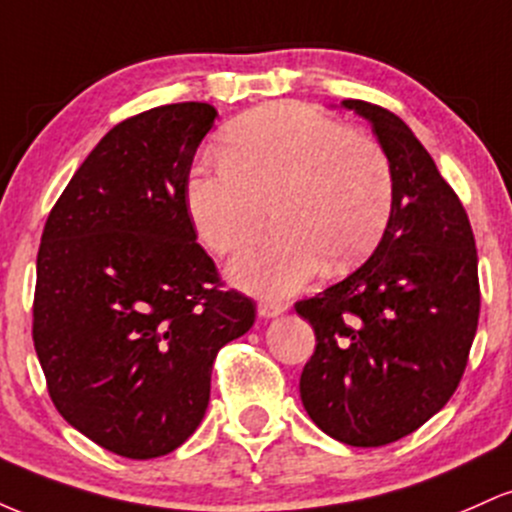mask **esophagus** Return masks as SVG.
Listing matches in <instances>:
<instances>
[{
    "label": "esophagus",
    "mask_w": 512,
    "mask_h": 512,
    "mask_svg": "<svg viewBox=\"0 0 512 512\" xmlns=\"http://www.w3.org/2000/svg\"><path fill=\"white\" fill-rule=\"evenodd\" d=\"M284 305L281 303H272V301H260V305H257V313H260V317H264V320H269V317H276L284 313Z\"/></svg>",
    "instance_id": "obj_1"
}]
</instances>
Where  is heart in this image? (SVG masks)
<instances>
[{
  "label": "heart",
  "mask_w": 512,
  "mask_h": 512,
  "mask_svg": "<svg viewBox=\"0 0 512 512\" xmlns=\"http://www.w3.org/2000/svg\"><path fill=\"white\" fill-rule=\"evenodd\" d=\"M221 161L187 180L197 236L216 255L257 240L272 207L274 233L231 264L245 291L286 298L320 272L356 267L383 238L395 170L378 139L301 103H269L226 127Z\"/></svg>",
  "instance_id": "b5f03b06"
}]
</instances>
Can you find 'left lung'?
<instances>
[{
	"mask_svg": "<svg viewBox=\"0 0 512 512\" xmlns=\"http://www.w3.org/2000/svg\"><path fill=\"white\" fill-rule=\"evenodd\" d=\"M395 170V207L356 272L296 313L315 330L301 399L317 428L354 448L395 443L448 404L479 322L477 248L467 211L414 132L363 101Z\"/></svg>",
	"mask_w": 512,
	"mask_h": 512,
	"instance_id": "8db88e82",
	"label": "left lung"
}]
</instances>
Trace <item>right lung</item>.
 <instances>
[{"mask_svg":"<svg viewBox=\"0 0 512 512\" xmlns=\"http://www.w3.org/2000/svg\"><path fill=\"white\" fill-rule=\"evenodd\" d=\"M216 115L173 103L115 125L40 238L33 342L52 402L129 460L168 455L197 431L216 354L255 322L250 298L221 289L187 209Z\"/></svg>","mask_w":512,"mask_h":512,"instance_id":"obj_1","label":"right lung"}]
</instances>
